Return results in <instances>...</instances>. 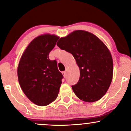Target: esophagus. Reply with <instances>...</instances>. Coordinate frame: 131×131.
<instances>
[{"label":"esophagus","instance_id":"1","mask_svg":"<svg viewBox=\"0 0 131 131\" xmlns=\"http://www.w3.org/2000/svg\"><path fill=\"white\" fill-rule=\"evenodd\" d=\"M62 74H63V76H64V77H66V73H67V71H62Z\"/></svg>","mask_w":131,"mask_h":131}]
</instances>
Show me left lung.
I'll use <instances>...</instances> for the list:
<instances>
[{
	"label": "left lung",
	"mask_w": 131,
	"mask_h": 131,
	"mask_svg": "<svg viewBox=\"0 0 131 131\" xmlns=\"http://www.w3.org/2000/svg\"><path fill=\"white\" fill-rule=\"evenodd\" d=\"M71 53L80 69V78L72 89L80 100L88 103L101 99L110 87L113 75L110 51L101 40L85 30H75L57 43Z\"/></svg>",
	"instance_id": "obj_1"
}]
</instances>
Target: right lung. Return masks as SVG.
I'll return each mask as SVG.
<instances>
[{
    "label": "right lung",
    "mask_w": 131,
    "mask_h": 131,
    "mask_svg": "<svg viewBox=\"0 0 131 131\" xmlns=\"http://www.w3.org/2000/svg\"><path fill=\"white\" fill-rule=\"evenodd\" d=\"M59 37L44 34L35 37L21 55L17 69L21 88L32 103L45 106L58 96L63 76L55 60L49 59V53Z\"/></svg>",
    "instance_id": "obj_1"
}]
</instances>
